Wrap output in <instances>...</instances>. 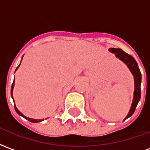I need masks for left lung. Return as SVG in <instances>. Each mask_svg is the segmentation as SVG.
Masks as SVG:
<instances>
[{
  "label": "left lung",
  "mask_w": 150,
  "mask_h": 150,
  "mask_svg": "<svg viewBox=\"0 0 150 150\" xmlns=\"http://www.w3.org/2000/svg\"><path fill=\"white\" fill-rule=\"evenodd\" d=\"M108 50L110 52L115 54L116 58L120 59L122 62L125 63L127 67H129L130 71L132 72V75L134 76V95H133V100H132L131 108L129 110V114L125 117V120L127 118H129L132 116L135 112L137 105L138 104L139 100L141 99V83H142V74L140 71L138 65L136 62L134 58L129 54H127L125 51H123L121 49H116V48H109Z\"/></svg>",
  "instance_id": "1"
}]
</instances>
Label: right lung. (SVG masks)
Segmentation results:
<instances>
[{
    "label": "right lung",
    "instance_id": "right-lung-1",
    "mask_svg": "<svg viewBox=\"0 0 150 150\" xmlns=\"http://www.w3.org/2000/svg\"><path fill=\"white\" fill-rule=\"evenodd\" d=\"M19 67V66H18ZM18 67H17V69L18 68ZM16 69V70H17ZM13 87H14V81H13V85H12V88H11V96L12 97H13ZM14 108H15V110H16V112H17V113L18 114H19L20 116H21L22 117H24V118H25L26 120H28L29 121H30V122H33V123H38V122H40V121H42V120H36V119H32V118H29V117H26V116H25L22 113L20 112V111L18 110V108H17V107H16V105H15L14 104Z\"/></svg>",
    "mask_w": 150,
    "mask_h": 150
}]
</instances>
